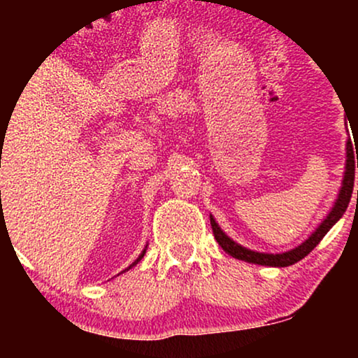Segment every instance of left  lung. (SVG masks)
Returning <instances> with one entry per match:
<instances>
[{"label":"left lung","mask_w":358,"mask_h":358,"mask_svg":"<svg viewBox=\"0 0 358 358\" xmlns=\"http://www.w3.org/2000/svg\"><path fill=\"white\" fill-rule=\"evenodd\" d=\"M355 155H357V168H358V151L357 146L353 150L352 141L348 139L347 141V166H345V176H343V185L342 190L338 193V199H336L335 207L331 208V212L328 213V217L324 219L320 227L311 234L308 239L303 242L301 245H298L296 249L287 250V252L282 254H264V252H254V250H249L242 245L234 242L231 237L225 236L224 232L220 231V227L217 225V222L213 220L210 215V225L213 231V237L219 242V245L225 250L227 254H231L232 257L239 259V261L252 262V264H261V266H273V268H286V266L294 264V262L301 261L303 257H306L308 254L313 250L316 245L320 244V241L327 236V232L330 231L331 227L340 220V217L343 215L345 210H347L348 203H350V196L353 192V180H355ZM358 199V192H357Z\"/></svg>","instance_id":"8db88e82"}]
</instances>
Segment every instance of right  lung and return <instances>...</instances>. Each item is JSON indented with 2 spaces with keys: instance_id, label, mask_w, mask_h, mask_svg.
Segmentation results:
<instances>
[{
  "instance_id": "1",
  "label": "right lung",
  "mask_w": 358,
  "mask_h": 358,
  "mask_svg": "<svg viewBox=\"0 0 358 358\" xmlns=\"http://www.w3.org/2000/svg\"><path fill=\"white\" fill-rule=\"evenodd\" d=\"M145 252H146V249H145V250H143V252H141V256H139V257L136 259V261H134V262H133V264H131V266H129V268H127V269H131V268H133V266H136V264H138V262H139V261H141V259H143V256H145ZM127 269H124V271H127ZM124 271H122V273H124Z\"/></svg>"
}]
</instances>
